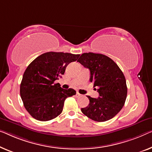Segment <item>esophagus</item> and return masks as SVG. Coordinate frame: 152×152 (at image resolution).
Segmentation results:
<instances>
[{"instance_id": "esophagus-1", "label": "esophagus", "mask_w": 152, "mask_h": 152, "mask_svg": "<svg viewBox=\"0 0 152 152\" xmlns=\"http://www.w3.org/2000/svg\"><path fill=\"white\" fill-rule=\"evenodd\" d=\"M76 96L77 97V98H78V97H80V96H81V94H79L78 92H77V93H76Z\"/></svg>"}]
</instances>
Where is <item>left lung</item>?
Returning a JSON list of instances; mask_svg holds the SVG:
<instances>
[{"label": "left lung", "instance_id": "8db88e82", "mask_svg": "<svg viewBox=\"0 0 152 152\" xmlns=\"http://www.w3.org/2000/svg\"><path fill=\"white\" fill-rule=\"evenodd\" d=\"M77 61L89 69L91 83L98 87L99 93L98 98L87 96L89 105L81 111L96 121L112 119L121 110L126 99L128 89L123 72L111 58L102 54L83 53Z\"/></svg>", "mask_w": 152, "mask_h": 152}]
</instances>
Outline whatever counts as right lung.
I'll return each mask as SVG.
<instances>
[{
	"mask_svg": "<svg viewBox=\"0 0 152 152\" xmlns=\"http://www.w3.org/2000/svg\"><path fill=\"white\" fill-rule=\"evenodd\" d=\"M79 56L48 52L37 56L27 67L20 92L24 107L33 118L42 121L56 118L63 111L65 99L76 94L73 89H62L54 81Z\"/></svg>",
	"mask_w": 152,
	"mask_h": 152,
	"instance_id": "add662e5",
	"label": "right lung"
}]
</instances>
